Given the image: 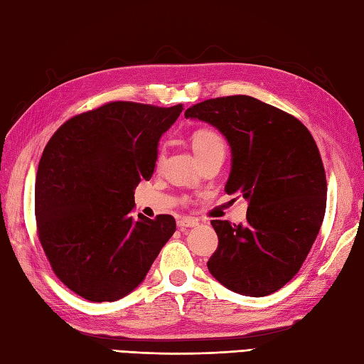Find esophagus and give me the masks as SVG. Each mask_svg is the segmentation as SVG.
I'll return each instance as SVG.
<instances>
[{"instance_id":"1","label":"esophagus","mask_w":364,"mask_h":364,"mask_svg":"<svg viewBox=\"0 0 364 364\" xmlns=\"http://www.w3.org/2000/svg\"><path fill=\"white\" fill-rule=\"evenodd\" d=\"M197 225H198V220L192 219V218L176 219V227L180 230H186V228H192V227H197Z\"/></svg>"}]
</instances>
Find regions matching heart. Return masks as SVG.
<instances>
[{
    "instance_id": "obj_1",
    "label": "heart",
    "mask_w": 364,
    "mask_h": 364,
    "mask_svg": "<svg viewBox=\"0 0 364 364\" xmlns=\"http://www.w3.org/2000/svg\"><path fill=\"white\" fill-rule=\"evenodd\" d=\"M192 150H194L197 158L211 151L225 153V142H223V139L218 131L198 129L192 134Z\"/></svg>"
}]
</instances>
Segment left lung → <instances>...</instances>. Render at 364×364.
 <instances>
[{
    "mask_svg": "<svg viewBox=\"0 0 364 364\" xmlns=\"http://www.w3.org/2000/svg\"><path fill=\"white\" fill-rule=\"evenodd\" d=\"M184 115L225 137V192L247 202L244 225L211 222L219 245L208 270L230 291L269 296L299 272L319 235L327 181L318 145L304 123L253 97L206 100Z\"/></svg>",
    "mask_w": 364,
    "mask_h": 364,
    "instance_id": "obj_1",
    "label": "left lung"
}]
</instances>
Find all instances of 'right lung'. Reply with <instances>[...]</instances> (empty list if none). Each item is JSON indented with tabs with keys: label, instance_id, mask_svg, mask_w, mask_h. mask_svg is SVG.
<instances>
[{
	"label": "right lung",
	"instance_id": "obj_1",
	"mask_svg": "<svg viewBox=\"0 0 364 364\" xmlns=\"http://www.w3.org/2000/svg\"><path fill=\"white\" fill-rule=\"evenodd\" d=\"M183 111L114 102L67 120L36 176L38 239L54 274L90 301H115L141 284L175 219H133L134 191L150 180L159 139Z\"/></svg>",
	"mask_w": 364,
	"mask_h": 364
}]
</instances>
